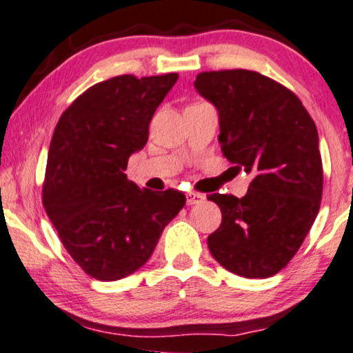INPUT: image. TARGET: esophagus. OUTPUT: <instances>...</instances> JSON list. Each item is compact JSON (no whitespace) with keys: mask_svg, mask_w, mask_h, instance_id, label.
<instances>
[{"mask_svg":"<svg viewBox=\"0 0 353 353\" xmlns=\"http://www.w3.org/2000/svg\"><path fill=\"white\" fill-rule=\"evenodd\" d=\"M203 201H205V194L196 192L186 193V203H188V205H200Z\"/></svg>","mask_w":353,"mask_h":353,"instance_id":"obj_1","label":"esophagus"}]
</instances>
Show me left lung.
Masks as SVG:
<instances>
[{
    "mask_svg": "<svg viewBox=\"0 0 353 353\" xmlns=\"http://www.w3.org/2000/svg\"><path fill=\"white\" fill-rule=\"evenodd\" d=\"M194 87L216 107L223 155L251 175L243 198L208 196L221 210L210 252L238 276H274L299 251L321 208L316 123L292 90L254 70L200 72Z\"/></svg>",
    "mask_w": 353,
    "mask_h": 353,
    "instance_id": "obj_1",
    "label": "left lung"
}]
</instances>
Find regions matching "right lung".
I'll use <instances>...</instances> for the list:
<instances>
[{"label":"right lung","mask_w":353,"mask_h":353,"mask_svg":"<svg viewBox=\"0 0 353 353\" xmlns=\"http://www.w3.org/2000/svg\"><path fill=\"white\" fill-rule=\"evenodd\" d=\"M176 79V72L125 74L99 82L70 103L54 128L43 205L65 251L94 279L117 281L142 268L185 206L178 190L155 193L125 175Z\"/></svg>","instance_id":"obj_1"}]
</instances>
